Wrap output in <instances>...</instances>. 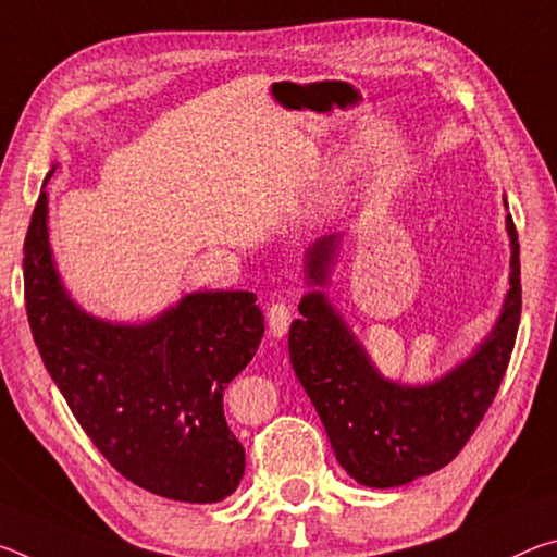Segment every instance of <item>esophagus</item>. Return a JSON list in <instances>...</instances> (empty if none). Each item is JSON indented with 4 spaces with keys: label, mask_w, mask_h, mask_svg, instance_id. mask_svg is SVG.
I'll list each match as a JSON object with an SVG mask.
<instances>
[{
    "label": "esophagus",
    "mask_w": 557,
    "mask_h": 557,
    "mask_svg": "<svg viewBox=\"0 0 557 557\" xmlns=\"http://www.w3.org/2000/svg\"><path fill=\"white\" fill-rule=\"evenodd\" d=\"M292 322V312L285 301H272L268 307V326H270V334L272 336H285L287 329Z\"/></svg>",
    "instance_id": "1"
}]
</instances>
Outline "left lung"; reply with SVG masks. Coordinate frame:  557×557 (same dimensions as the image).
<instances>
[{
	"label": "left lung",
	"instance_id": "left-lung-1",
	"mask_svg": "<svg viewBox=\"0 0 557 557\" xmlns=\"http://www.w3.org/2000/svg\"><path fill=\"white\" fill-rule=\"evenodd\" d=\"M511 289L492 336L479 351L432 385L403 388L373 369L361 344L329 307L322 292L299 301L289 326V361L312 398L334 455L358 484L391 488L449 465L474 435L498 393L521 322V260L513 219ZM336 235L309 250L307 272L322 285Z\"/></svg>",
	"mask_w": 557,
	"mask_h": 557
}]
</instances>
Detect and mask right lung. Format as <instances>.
Segmentation results:
<instances>
[{"label":"right lung","instance_id":"right-lung-1","mask_svg":"<svg viewBox=\"0 0 557 557\" xmlns=\"http://www.w3.org/2000/svg\"><path fill=\"white\" fill-rule=\"evenodd\" d=\"M24 299L46 371L122 476L186 504L238 488L245 449L225 422L223 393L265 332L256 295L196 292L143 326L92 319L55 275L41 191L24 240Z\"/></svg>","mask_w":557,"mask_h":557}]
</instances>
